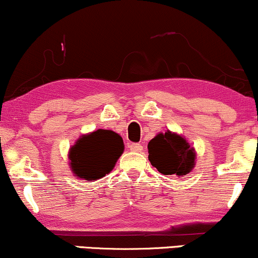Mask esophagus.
I'll list each match as a JSON object with an SVG mask.
<instances>
[{
    "label": "esophagus",
    "instance_id": "obj_1",
    "mask_svg": "<svg viewBox=\"0 0 258 258\" xmlns=\"http://www.w3.org/2000/svg\"><path fill=\"white\" fill-rule=\"evenodd\" d=\"M128 147L130 151H133V152H141L142 151V146L140 144H129Z\"/></svg>",
    "mask_w": 258,
    "mask_h": 258
}]
</instances>
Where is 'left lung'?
<instances>
[{"instance_id":"1","label":"left lung","mask_w":258,"mask_h":258,"mask_svg":"<svg viewBox=\"0 0 258 258\" xmlns=\"http://www.w3.org/2000/svg\"><path fill=\"white\" fill-rule=\"evenodd\" d=\"M148 160L163 175L182 177L196 166L197 153L183 135L166 130L148 142Z\"/></svg>"}]
</instances>
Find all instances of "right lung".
Wrapping results in <instances>:
<instances>
[{"label":"right lung","mask_w":258,"mask_h":258,"mask_svg":"<svg viewBox=\"0 0 258 258\" xmlns=\"http://www.w3.org/2000/svg\"><path fill=\"white\" fill-rule=\"evenodd\" d=\"M124 151L123 139L112 130L98 129L81 135L69 151L75 176L92 182L112 171Z\"/></svg>","instance_id":"1"}]
</instances>
